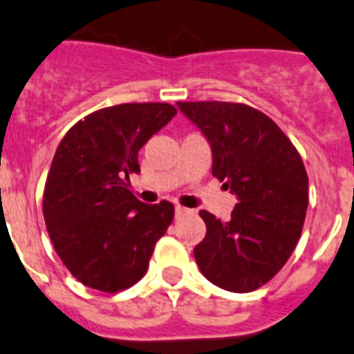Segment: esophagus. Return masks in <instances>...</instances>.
Segmentation results:
<instances>
[{
    "instance_id": "obj_1",
    "label": "esophagus",
    "mask_w": 354,
    "mask_h": 354,
    "mask_svg": "<svg viewBox=\"0 0 354 354\" xmlns=\"http://www.w3.org/2000/svg\"><path fill=\"white\" fill-rule=\"evenodd\" d=\"M185 214H189V210H187V208L180 207V205H176V207H174V215H176V217H181V215H185Z\"/></svg>"
}]
</instances>
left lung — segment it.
<instances>
[{
    "instance_id": "1",
    "label": "left lung",
    "mask_w": 354,
    "mask_h": 354,
    "mask_svg": "<svg viewBox=\"0 0 354 354\" xmlns=\"http://www.w3.org/2000/svg\"><path fill=\"white\" fill-rule=\"evenodd\" d=\"M212 149V174L236 196L228 223L201 210L207 235L194 248L203 276L251 292L296 248L308 208V176L296 147L266 113L226 101L176 103Z\"/></svg>"
}]
</instances>
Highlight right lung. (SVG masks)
Here are the masks:
<instances>
[{"instance_id":"1","label":"right lung","mask_w":354,"mask_h":354,"mask_svg":"<svg viewBox=\"0 0 354 354\" xmlns=\"http://www.w3.org/2000/svg\"><path fill=\"white\" fill-rule=\"evenodd\" d=\"M174 115L167 103L115 104L76 122L58 144L44 221L64 266L87 287L118 292L137 283L173 223L171 203L146 205L128 185L140 173V147Z\"/></svg>"}]
</instances>
